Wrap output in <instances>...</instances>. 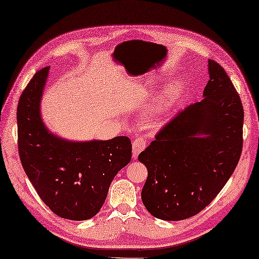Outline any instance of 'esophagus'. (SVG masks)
I'll use <instances>...</instances> for the list:
<instances>
[{
    "instance_id": "esophagus-1",
    "label": "esophagus",
    "mask_w": 259,
    "mask_h": 259,
    "mask_svg": "<svg viewBox=\"0 0 259 259\" xmlns=\"http://www.w3.org/2000/svg\"><path fill=\"white\" fill-rule=\"evenodd\" d=\"M146 146H147V142L145 140V138L142 137H138L136 138L135 140L133 141V157L134 158H137L139 153L142 152L146 149Z\"/></svg>"
}]
</instances>
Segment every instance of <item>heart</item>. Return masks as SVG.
<instances>
[{"instance_id": "1", "label": "heart", "mask_w": 259, "mask_h": 259, "mask_svg": "<svg viewBox=\"0 0 259 259\" xmlns=\"http://www.w3.org/2000/svg\"><path fill=\"white\" fill-rule=\"evenodd\" d=\"M181 89L179 85H174L170 89L166 90L162 95L158 97V100L154 106V108L151 110L148 115L147 122L150 125H157L162 121V115L165 111L170 109L171 107L177 103L180 96Z\"/></svg>"}]
</instances>
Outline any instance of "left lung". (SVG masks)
I'll use <instances>...</instances> for the list:
<instances>
[{
	"label": "left lung",
	"instance_id": "8db88e82",
	"mask_svg": "<svg viewBox=\"0 0 259 259\" xmlns=\"http://www.w3.org/2000/svg\"><path fill=\"white\" fill-rule=\"evenodd\" d=\"M208 64L202 101L178 113L138 155L148 169L141 199L156 219L197 214L224 187L241 155V100L224 68L213 60Z\"/></svg>",
	"mask_w": 259,
	"mask_h": 259
}]
</instances>
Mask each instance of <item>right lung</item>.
I'll use <instances>...</instances> for the list:
<instances>
[{
  "label": "right lung",
  "instance_id": "add662e5",
  "mask_svg": "<svg viewBox=\"0 0 259 259\" xmlns=\"http://www.w3.org/2000/svg\"><path fill=\"white\" fill-rule=\"evenodd\" d=\"M49 66L33 76L17 108L18 151L40 199L60 218L84 221L101 210L109 186L132 158L128 137L69 141L52 134L40 115Z\"/></svg>",
  "mask_w": 259,
  "mask_h": 259
}]
</instances>
